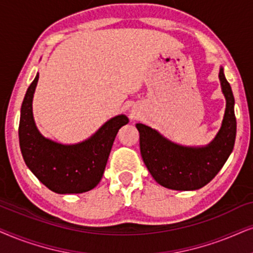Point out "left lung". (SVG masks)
Returning <instances> with one entry per match:
<instances>
[{
  "label": "left lung",
  "mask_w": 253,
  "mask_h": 253,
  "mask_svg": "<svg viewBox=\"0 0 253 253\" xmlns=\"http://www.w3.org/2000/svg\"><path fill=\"white\" fill-rule=\"evenodd\" d=\"M218 77L227 105L220 132L207 147L179 146L164 139L146 125L136 124L144 164L154 179L162 186L177 191L201 188L216 176L234 149L236 139L235 99L222 68Z\"/></svg>",
  "instance_id": "8db88e82"
}]
</instances>
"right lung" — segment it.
Here are the masks:
<instances>
[{
  "instance_id": "obj_1",
  "label": "right lung",
  "mask_w": 253,
  "mask_h": 253,
  "mask_svg": "<svg viewBox=\"0 0 253 253\" xmlns=\"http://www.w3.org/2000/svg\"><path fill=\"white\" fill-rule=\"evenodd\" d=\"M38 79L37 74L21 109L18 135L25 164L55 193H83L92 190L102 179L118 130L128 119L125 116L114 117L89 140L73 146L45 139L37 129L32 114V98Z\"/></svg>"
}]
</instances>
